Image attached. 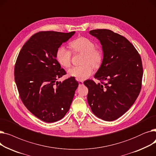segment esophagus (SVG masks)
Listing matches in <instances>:
<instances>
[{
  "label": "esophagus",
  "mask_w": 156,
  "mask_h": 156,
  "mask_svg": "<svg viewBox=\"0 0 156 156\" xmlns=\"http://www.w3.org/2000/svg\"><path fill=\"white\" fill-rule=\"evenodd\" d=\"M78 84H79V86H81V85H83V82L82 81H78Z\"/></svg>",
  "instance_id": "1"
}]
</instances>
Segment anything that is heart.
<instances>
[{"label": "heart", "mask_w": 156, "mask_h": 156, "mask_svg": "<svg viewBox=\"0 0 156 156\" xmlns=\"http://www.w3.org/2000/svg\"><path fill=\"white\" fill-rule=\"evenodd\" d=\"M73 52L82 53L81 63L83 65L74 66L68 69L69 76L75 78L77 80H84L93 73V67L99 68L103 60V53L99 48H95L93 40L85 37H78L70 43ZM56 59L64 68H68L71 62V52L66 47L61 46L57 48Z\"/></svg>", "instance_id": "1"}]
</instances>
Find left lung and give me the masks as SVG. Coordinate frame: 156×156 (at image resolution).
<instances>
[{
  "label": "left lung",
  "mask_w": 156,
  "mask_h": 156,
  "mask_svg": "<svg viewBox=\"0 0 156 156\" xmlns=\"http://www.w3.org/2000/svg\"><path fill=\"white\" fill-rule=\"evenodd\" d=\"M100 41L104 54L101 67L94 78L87 80L88 103L95 115L111 121L131 108L140 94L143 76L142 62L135 47L122 35L110 30L90 31Z\"/></svg>",
  "instance_id": "obj_1"
}]
</instances>
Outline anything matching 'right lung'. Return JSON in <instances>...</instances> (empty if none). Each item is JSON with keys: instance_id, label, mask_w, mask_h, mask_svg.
Listing matches in <instances>:
<instances>
[{"instance_id": "add662e5", "label": "right lung", "mask_w": 156, "mask_h": 156, "mask_svg": "<svg viewBox=\"0 0 156 156\" xmlns=\"http://www.w3.org/2000/svg\"><path fill=\"white\" fill-rule=\"evenodd\" d=\"M75 31H40L32 35L19 53L14 79L21 99L37 118L47 122L61 119L69 111L78 83L73 77L58 82L66 73L56 52Z\"/></svg>"}]
</instances>
